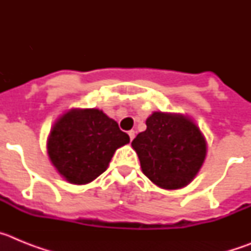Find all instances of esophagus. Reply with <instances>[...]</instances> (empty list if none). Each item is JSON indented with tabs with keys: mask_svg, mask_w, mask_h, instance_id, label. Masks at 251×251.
<instances>
[{
	"mask_svg": "<svg viewBox=\"0 0 251 251\" xmlns=\"http://www.w3.org/2000/svg\"><path fill=\"white\" fill-rule=\"evenodd\" d=\"M128 136H129L130 141H133V138L136 136V132H134V130H129V132H128Z\"/></svg>",
	"mask_w": 251,
	"mask_h": 251,
	"instance_id": "34e87169",
	"label": "esophagus"
}]
</instances>
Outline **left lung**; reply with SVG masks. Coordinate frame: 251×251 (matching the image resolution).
I'll list each match as a JSON object with an SVG mask.
<instances>
[{"label": "left lung", "mask_w": 251, "mask_h": 251, "mask_svg": "<svg viewBox=\"0 0 251 251\" xmlns=\"http://www.w3.org/2000/svg\"><path fill=\"white\" fill-rule=\"evenodd\" d=\"M147 129L133 139L142 172L166 190L185 187L200 171L206 157V141L196 124L182 114L154 112Z\"/></svg>", "instance_id": "1"}]
</instances>
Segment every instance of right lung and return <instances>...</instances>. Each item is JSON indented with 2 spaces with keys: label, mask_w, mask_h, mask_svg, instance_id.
Returning <instances> with one entry per match:
<instances>
[{
  "label": "right lung",
  "mask_w": 251,
  "mask_h": 251,
  "mask_svg": "<svg viewBox=\"0 0 251 251\" xmlns=\"http://www.w3.org/2000/svg\"><path fill=\"white\" fill-rule=\"evenodd\" d=\"M127 143L129 136L101 110L72 109L51 128L48 153L66 181L84 185L100 176L115 151Z\"/></svg>",
  "instance_id": "1"
}]
</instances>
